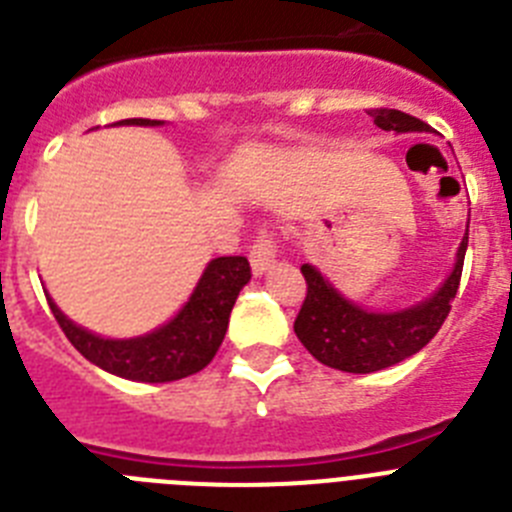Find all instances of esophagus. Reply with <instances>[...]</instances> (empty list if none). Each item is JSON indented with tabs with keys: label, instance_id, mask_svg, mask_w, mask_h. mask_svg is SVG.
<instances>
[{
	"label": "esophagus",
	"instance_id": "esophagus-1",
	"mask_svg": "<svg viewBox=\"0 0 512 512\" xmlns=\"http://www.w3.org/2000/svg\"><path fill=\"white\" fill-rule=\"evenodd\" d=\"M277 251H279L277 235L271 233V230H261V233L256 235V241H253L251 253H248L253 274H264V271L277 261Z\"/></svg>",
	"mask_w": 512,
	"mask_h": 512
}]
</instances>
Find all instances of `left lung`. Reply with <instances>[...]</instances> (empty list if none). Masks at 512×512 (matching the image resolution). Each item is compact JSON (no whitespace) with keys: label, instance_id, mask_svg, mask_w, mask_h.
<instances>
[{"label":"left lung","instance_id":"obj_1","mask_svg":"<svg viewBox=\"0 0 512 512\" xmlns=\"http://www.w3.org/2000/svg\"><path fill=\"white\" fill-rule=\"evenodd\" d=\"M374 125L395 133H428V125L400 110H369ZM469 243L467 233L456 251V264L446 282L428 300L397 312H372L346 300L315 266L302 264L307 295L295 320V333L302 346L320 364L351 374H372L400 364L418 354L443 325L451 310V300L459 289L464 253Z\"/></svg>","mask_w":512,"mask_h":512}]
</instances>
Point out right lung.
Returning <instances> with one entry per match:
<instances>
[{"label":"right lung","instance_id":"obj_1","mask_svg":"<svg viewBox=\"0 0 512 512\" xmlns=\"http://www.w3.org/2000/svg\"><path fill=\"white\" fill-rule=\"evenodd\" d=\"M117 125L153 128L164 122L133 117V120H120ZM248 279H251V266L246 256L212 259L187 305L169 323L138 338L94 336L87 328L66 318L51 297H45L71 346L99 369L133 382H174L197 374L210 364L225 338L238 292L246 287Z\"/></svg>","mask_w":512,"mask_h":512}]
</instances>
